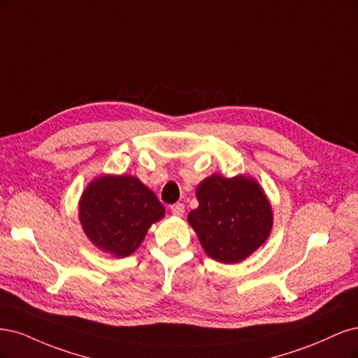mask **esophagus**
Masks as SVG:
<instances>
[{
    "label": "esophagus",
    "mask_w": 358,
    "mask_h": 358,
    "mask_svg": "<svg viewBox=\"0 0 358 358\" xmlns=\"http://www.w3.org/2000/svg\"><path fill=\"white\" fill-rule=\"evenodd\" d=\"M171 213L174 214V215L181 217V215L184 214V205H182V203H174V205H171Z\"/></svg>",
    "instance_id": "34e87169"
}]
</instances>
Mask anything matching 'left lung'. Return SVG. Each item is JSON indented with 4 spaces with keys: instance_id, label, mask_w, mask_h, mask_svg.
Masks as SVG:
<instances>
[{
    "instance_id": "obj_1",
    "label": "left lung",
    "mask_w": 358,
    "mask_h": 358,
    "mask_svg": "<svg viewBox=\"0 0 358 358\" xmlns=\"http://www.w3.org/2000/svg\"><path fill=\"white\" fill-rule=\"evenodd\" d=\"M196 198L199 206L187 215L203 251L222 263L251 256L272 230V206L260 184L251 177L205 178Z\"/></svg>"
}]
</instances>
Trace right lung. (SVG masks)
Instances as JSON below:
<instances>
[{
	"label": "right lung",
	"instance_id": "obj_1",
	"mask_svg": "<svg viewBox=\"0 0 358 358\" xmlns=\"http://www.w3.org/2000/svg\"><path fill=\"white\" fill-rule=\"evenodd\" d=\"M164 215L157 196L132 176L95 178L78 203L80 223L92 244L120 259L132 255Z\"/></svg>",
	"mask_w": 358,
	"mask_h": 358
}]
</instances>
